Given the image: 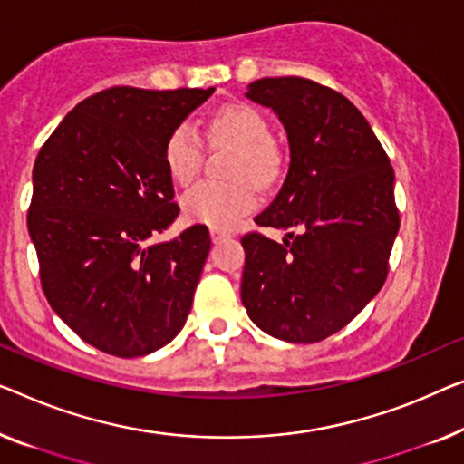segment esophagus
I'll return each mask as SVG.
<instances>
[{
  "instance_id": "1",
  "label": "esophagus",
  "mask_w": 464,
  "mask_h": 464,
  "mask_svg": "<svg viewBox=\"0 0 464 464\" xmlns=\"http://www.w3.org/2000/svg\"><path fill=\"white\" fill-rule=\"evenodd\" d=\"M227 237H230V234H227V232L219 230V227H211V240H213V243H219V240H224Z\"/></svg>"
}]
</instances>
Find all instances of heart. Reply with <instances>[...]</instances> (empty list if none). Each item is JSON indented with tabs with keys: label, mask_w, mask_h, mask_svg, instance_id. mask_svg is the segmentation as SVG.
Masks as SVG:
<instances>
[{
	"label": "heart",
	"mask_w": 464,
	"mask_h": 464,
	"mask_svg": "<svg viewBox=\"0 0 464 464\" xmlns=\"http://www.w3.org/2000/svg\"><path fill=\"white\" fill-rule=\"evenodd\" d=\"M211 144L238 149L232 167L234 184L200 182L182 197V211L190 221L211 227H230L257 205L255 184H270L278 171L267 121L251 106L234 102L216 112L207 127ZM165 165L178 184H190L203 165V140L192 123H179L165 142Z\"/></svg>",
	"instance_id": "heart-1"
}]
</instances>
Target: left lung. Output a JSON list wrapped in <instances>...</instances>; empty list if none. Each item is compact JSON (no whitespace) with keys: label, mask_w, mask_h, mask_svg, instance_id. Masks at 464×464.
I'll list each match as a JSON object with an SVG mask.
<instances>
[{"label":"left lung","mask_w":464,"mask_h":464,"mask_svg":"<svg viewBox=\"0 0 464 464\" xmlns=\"http://www.w3.org/2000/svg\"><path fill=\"white\" fill-rule=\"evenodd\" d=\"M245 96L272 109L291 163L276 198L255 221L288 232L282 245L243 237V305L255 324L288 343L341 331L374 299L400 230L393 167L364 115L331 87L264 77Z\"/></svg>","instance_id":"left-lung-1"}]
</instances>
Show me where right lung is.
I'll return each mask as SVG.
<instances>
[{
  "mask_svg": "<svg viewBox=\"0 0 464 464\" xmlns=\"http://www.w3.org/2000/svg\"><path fill=\"white\" fill-rule=\"evenodd\" d=\"M213 92L111 87L77 104L37 154L26 226L44 293L100 352L152 353L186 324L209 230L150 238L179 213L167 138Z\"/></svg>",
  "mask_w": 464,
  "mask_h": 464,
  "instance_id": "1",
  "label": "right lung"
}]
</instances>
